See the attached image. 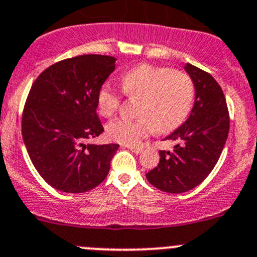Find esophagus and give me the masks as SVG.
<instances>
[{"instance_id": "esophagus-1", "label": "esophagus", "mask_w": 257, "mask_h": 257, "mask_svg": "<svg viewBox=\"0 0 257 257\" xmlns=\"http://www.w3.org/2000/svg\"><path fill=\"white\" fill-rule=\"evenodd\" d=\"M126 148H128V150H131L132 152L136 153V155H140V153H142V151H143V148L133 147V146H126Z\"/></svg>"}]
</instances>
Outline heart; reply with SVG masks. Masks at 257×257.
<instances>
[{
    "mask_svg": "<svg viewBox=\"0 0 257 257\" xmlns=\"http://www.w3.org/2000/svg\"><path fill=\"white\" fill-rule=\"evenodd\" d=\"M121 87L131 97L142 99L140 119H115L106 126L110 140L136 146L156 132L167 134L188 119L195 97L190 76L169 67L141 64L125 72ZM120 105V95L110 83L101 86L97 93V106L102 116H111Z\"/></svg>",
    "mask_w": 257,
    "mask_h": 257,
    "instance_id": "1",
    "label": "heart"
}]
</instances>
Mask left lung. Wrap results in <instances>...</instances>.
I'll return each mask as SVG.
<instances>
[{
  "label": "left lung",
  "mask_w": 257,
  "mask_h": 257,
  "mask_svg": "<svg viewBox=\"0 0 257 257\" xmlns=\"http://www.w3.org/2000/svg\"><path fill=\"white\" fill-rule=\"evenodd\" d=\"M195 87V100L184 124L165 140L176 142L174 150L160 151V162L146 174L158 190L181 194L196 188L212 172L229 132V115L222 88L207 72L184 66Z\"/></svg>",
  "instance_id": "obj_1"
}]
</instances>
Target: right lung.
<instances>
[{
  "label": "right lung",
  "instance_id": "right-lung-1",
  "mask_svg": "<svg viewBox=\"0 0 257 257\" xmlns=\"http://www.w3.org/2000/svg\"><path fill=\"white\" fill-rule=\"evenodd\" d=\"M116 58L85 54L48 67L33 83L23 112V138L31 162L52 188L85 193L102 183L119 145L86 141L104 132L97 93Z\"/></svg>",
  "mask_w": 257,
  "mask_h": 257
}]
</instances>
